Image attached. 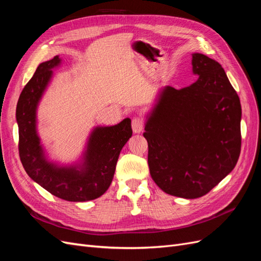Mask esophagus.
<instances>
[{
    "label": "esophagus",
    "mask_w": 261,
    "mask_h": 261,
    "mask_svg": "<svg viewBox=\"0 0 261 261\" xmlns=\"http://www.w3.org/2000/svg\"><path fill=\"white\" fill-rule=\"evenodd\" d=\"M144 126H145V123H144V120L139 116H136L133 118L132 121V128H133V132L135 134H139L140 132H143L144 129Z\"/></svg>",
    "instance_id": "1"
}]
</instances>
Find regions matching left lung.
<instances>
[{
  "mask_svg": "<svg viewBox=\"0 0 261 261\" xmlns=\"http://www.w3.org/2000/svg\"><path fill=\"white\" fill-rule=\"evenodd\" d=\"M198 80L175 89L165 86L147 115L144 137L148 165L164 193L199 198L238 163L242 108L238 93L219 63L194 53Z\"/></svg>",
  "mask_w": 261,
  "mask_h": 261,
  "instance_id": "obj_1",
  "label": "left lung"
}]
</instances>
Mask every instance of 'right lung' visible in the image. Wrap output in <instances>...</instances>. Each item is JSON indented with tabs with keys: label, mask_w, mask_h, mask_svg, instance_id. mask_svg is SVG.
Returning <instances> with one entry per match:
<instances>
[{
	"label": "right lung",
	"mask_w": 261,
	"mask_h": 261,
	"mask_svg": "<svg viewBox=\"0 0 261 261\" xmlns=\"http://www.w3.org/2000/svg\"><path fill=\"white\" fill-rule=\"evenodd\" d=\"M61 62L57 55L41 63L20 93L16 108L19 156L29 177L52 195L67 201H89L103 195L112 183L118 155L133 134L130 118L94 127L80 163L59 165L46 159L37 132V109L52 69Z\"/></svg>",
	"instance_id": "add662e5"
}]
</instances>
